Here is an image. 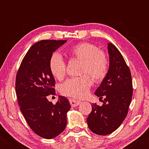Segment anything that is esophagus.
Wrapping results in <instances>:
<instances>
[{
    "label": "esophagus",
    "mask_w": 149,
    "mask_h": 149,
    "mask_svg": "<svg viewBox=\"0 0 149 149\" xmlns=\"http://www.w3.org/2000/svg\"><path fill=\"white\" fill-rule=\"evenodd\" d=\"M69 102H70V104H71V105L73 107H77V106H78L80 103H81L80 101L74 100V99H70Z\"/></svg>",
    "instance_id": "esophagus-1"
}]
</instances>
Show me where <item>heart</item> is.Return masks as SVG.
Masks as SVG:
<instances>
[{
	"instance_id": "heart-1",
	"label": "heart",
	"mask_w": 149,
	"mask_h": 149,
	"mask_svg": "<svg viewBox=\"0 0 149 149\" xmlns=\"http://www.w3.org/2000/svg\"><path fill=\"white\" fill-rule=\"evenodd\" d=\"M72 55L83 61V73H88L95 81L103 79L109 69V60L106 54L98 47L90 42H81L71 49ZM49 69L53 76L61 80L66 75V64L59 53L54 52L49 61ZM92 85V80L88 75L69 78L60 85L62 95L74 98H83L88 95Z\"/></svg>"
}]
</instances>
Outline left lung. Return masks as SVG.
<instances>
[{"instance_id": "obj_1", "label": "left lung", "mask_w": 149, "mask_h": 149, "mask_svg": "<svg viewBox=\"0 0 149 149\" xmlns=\"http://www.w3.org/2000/svg\"><path fill=\"white\" fill-rule=\"evenodd\" d=\"M109 68L95 91L103 99L102 106L92 104V111L87 123L89 129L99 135L112 133L127 116L132 97V81L129 67L121 53L111 42L108 43Z\"/></svg>"}]
</instances>
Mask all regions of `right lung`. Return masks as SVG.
<instances>
[{
	"label": "right lung",
	"instance_id": "right-lung-1",
	"mask_svg": "<svg viewBox=\"0 0 149 149\" xmlns=\"http://www.w3.org/2000/svg\"><path fill=\"white\" fill-rule=\"evenodd\" d=\"M67 40H43L33 44L22 60L16 76L17 97L20 110L31 129L47 139L56 137L66 126L71 105L59 96L55 104L47 96L55 95L54 78L49 69L52 53Z\"/></svg>",
	"mask_w": 149,
	"mask_h": 149
}]
</instances>
